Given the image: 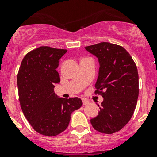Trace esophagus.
<instances>
[{
	"mask_svg": "<svg viewBox=\"0 0 157 157\" xmlns=\"http://www.w3.org/2000/svg\"><path fill=\"white\" fill-rule=\"evenodd\" d=\"M89 103V101L86 100V99H83V105H87Z\"/></svg>",
	"mask_w": 157,
	"mask_h": 157,
	"instance_id": "esophagus-1",
	"label": "esophagus"
}]
</instances>
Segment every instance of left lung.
I'll use <instances>...</instances> for the list:
<instances>
[{
	"label": "left lung",
	"instance_id": "obj_1",
	"mask_svg": "<svg viewBox=\"0 0 157 157\" xmlns=\"http://www.w3.org/2000/svg\"><path fill=\"white\" fill-rule=\"evenodd\" d=\"M85 48L99 60L95 93L103 97L99 114L90 122L99 132L113 134L128 124L136 108L139 94L137 66L120 45L103 42Z\"/></svg>",
	"mask_w": 157,
	"mask_h": 157
}]
</instances>
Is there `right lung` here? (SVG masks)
<instances>
[{"mask_svg":"<svg viewBox=\"0 0 157 157\" xmlns=\"http://www.w3.org/2000/svg\"><path fill=\"white\" fill-rule=\"evenodd\" d=\"M66 49L41 46L28 52L18 74L19 100L23 115L32 127L42 135L54 137L66 130L71 115L83 105L78 97H58L54 91L60 83L56 71Z\"/></svg>","mask_w":157,"mask_h":157,"instance_id":"add662e5","label":"right lung"}]
</instances>
